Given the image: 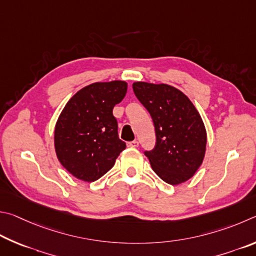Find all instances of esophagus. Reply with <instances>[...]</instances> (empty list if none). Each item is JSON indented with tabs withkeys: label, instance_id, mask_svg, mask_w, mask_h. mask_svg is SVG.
Masks as SVG:
<instances>
[{
	"label": "esophagus",
	"instance_id": "esophagus-1",
	"mask_svg": "<svg viewBox=\"0 0 256 256\" xmlns=\"http://www.w3.org/2000/svg\"><path fill=\"white\" fill-rule=\"evenodd\" d=\"M127 146H128V147H134V148H136V147L140 146V142H138L137 140L128 142H127Z\"/></svg>",
	"mask_w": 256,
	"mask_h": 256
}]
</instances>
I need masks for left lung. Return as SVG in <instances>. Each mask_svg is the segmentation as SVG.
<instances>
[{
    "instance_id": "8db88e82",
    "label": "left lung",
    "mask_w": 256,
    "mask_h": 256,
    "mask_svg": "<svg viewBox=\"0 0 256 256\" xmlns=\"http://www.w3.org/2000/svg\"><path fill=\"white\" fill-rule=\"evenodd\" d=\"M134 93L153 119L156 145L146 150L153 171L178 186L198 171L206 153L207 132L194 103L168 84L135 82Z\"/></svg>"
}]
</instances>
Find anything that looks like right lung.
<instances>
[{
	"instance_id": "add662e5",
	"label": "right lung",
	"mask_w": 256,
	"mask_h": 256,
	"mask_svg": "<svg viewBox=\"0 0 256 256\" xmlns=\"http://www.w3.org/2000/svg\"><path fill=\"white\" fill-rule=\"evenodd\" d=\"M127 88L124 80L90 84L70 98L58 116L54 135L57 158L78 180L96 181L126 148L112 110Z\"/></svg>"
}]
</instances>
